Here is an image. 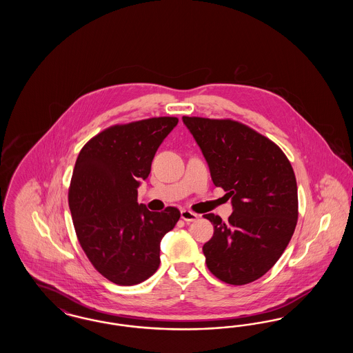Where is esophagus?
I'll return each mask as SVG.
<instances>
[{
    "label": "esophagus",
    "mask_w": 353,
    "mask_h": 353,
    "mask_svg": "<svg viewBox=\"0 0 353 353\" xmlns=\"http://www.w3.org/2000/svg\"><path fill=\"white\" fill-rule=\"evenodd\" d=\"M181 219L186 221V222H194V221L199 219V214H196V213L192 212V210L183 209V210H181Z\"/></svg>",
    "instance_id": "esophagus-1"
}]
</instances>
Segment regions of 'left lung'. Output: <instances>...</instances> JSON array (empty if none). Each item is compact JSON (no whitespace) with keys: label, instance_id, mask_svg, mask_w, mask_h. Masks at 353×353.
<instances>
[{"label":"left lung","instance_id":"8db88e82","mask_svg":"<svg viewBox=\"0 0 353 353\" xmlns=\"http://www.w3.org/2000/svg\"><path fill=\"white\" fill-rule=\"evenodd\" d=\"M212 180L233 203L228 222L205 214L214 233L202 248L209 271L233 285L252 283L281 258L298 222V186L283 151L233 119L183 117Z\"/></svg>","mask_w":353,"mask_h":353}]
</instances>
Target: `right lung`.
I'll use <instances>...</instances> for the list:
<instances>
[{
	"label": "right lung",
	"mask_w": 353,
	"mask_h": 353,
	"mask_svg": "<svg viewBox=\"0 0 353 353\" xmlns=\"http://www.w3.org/2000/svg\"><path fill=\"white\" fill-rule=\"evenodd\" d=\"M177 123L160 117L115 124L78 154L68 188L72 223L91 265L115 285H137L156 272L160 241L180 219L174 206L154 213L137 202L139 181Z\"/></svg>",
	"instance_id": "right-lung-1"
}]
</instances>
